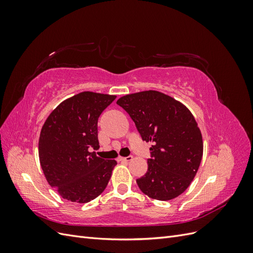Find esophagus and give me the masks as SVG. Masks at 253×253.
<instances>
[{
	"instance_id": "esophagus-1",
	"label": "esophagus",
	"mask_w": 253,
	"mask_h": 253,
	"mask_svg": "<svg viewBox=\"0 0 253 253\" xmlns=\"http://www.w3.org/2000/svg\"><path fill=\"white\" fill-rule=\"evenodd\" d=\"M132 156H127V157H121V156H119L117 159H118V162H129V160H132Z\"/></svg>"
}]
</instances>
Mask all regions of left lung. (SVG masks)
<instances>
[{
    "instance_id": "1",
    "label": "left lung",
    "mask_w": 253,
    "mask_h": 253,
    "mask_svg": "<svg viewBox=\"0 0 253 253\" xmlns=\"http://www.w3.org/2000/svg\"><path fill=\"white\" fill-rule=\"evenodd\" d=\"M135 122L142 140L152 142L148 171L138 178L142 192L157 201H170L192 182L203 157V137L185 105L157 90H144L119 98Z\"/></svg>"
}]
</instances>
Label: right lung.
I'll list each match as a JSON object with an SVG mask.
<instances>
[{"label": "right lung", "mask_w": 253, "mask_h": 253, "mask_svg": "<svg viewBox=\"0 0 253 253\" xmlns=\"http://www.w3.org/2000/svg\"><path fill=\"white\" fill-rule=\"evenodd\" d=\"M116 99L114 95L82 91L53 110L41 129L39 158L49 185L64 200L84 204L106 188L115 159L98 157V118Z\"/></svg>", "instance_id": "obj_1"}]
</instances>
